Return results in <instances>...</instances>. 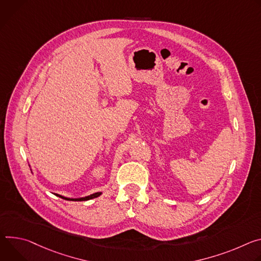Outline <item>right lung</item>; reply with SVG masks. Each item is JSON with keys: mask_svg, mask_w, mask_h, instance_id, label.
Returning a JSON list of instances; mask_svg holds the SVG:
<instances>
[{"mask_svg": "<svg viewBox=\"0 0 261 261\" xmlns=\"http://www.w3.org/2000/svg\"><path fill=\"white\" fill-rule=\"evenodd\" d=\"M56 196L60 197V198H63L65 200H71V201H87V200H90V199H93V198H96L98 196L101 195V192H97V193H94V194H91L89 196H85V197H81V198H68V197H64L62 195H59V194H55Z\"/></svg>", "mask_w": 261, "mask_h": 261, "instance_id": "1", "label": "right lung"}]
</instances>
